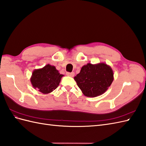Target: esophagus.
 Instances as JSON below:
<instances>
[{"label":"esophagus","mask_w":146,"mask_h":146,"mask_svg":"<svg viewBox=\"0 0 146 146\" xmlns=\"http://www.w3.org/2000/svg\"><path fill=\"white\" fill-rule=\"evenodd\" d=\"M66 75L68 76H71V77H73L74 75V72H72V73H70V72H67L66 73Z\"/></svg>","instance_id":"1"}]
</instances>
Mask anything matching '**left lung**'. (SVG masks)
Segmentation results:
<instances>
[{
  "mask_svg": "<svg viewBox=\"0 0 146 146\" xmlns=\"http://www.w3.org/2000/svg\"><path fill=\"white\" fill-rule=\"evenodd\" d=\"M77 85L87 97L94 98L106 92L114 80L111 67L104 63H87L74 77Z\"/></svg>",
  "mask_w": 146,
  "mask_h": 146,
  "instance_id": "left-lung-1",
  "label": "left lung"
}]
</instances>
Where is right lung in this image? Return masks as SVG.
<instances>
[{
    "label": "right lung",
    "mask_w": 146,
    "mask_h": 146,
    "mask_svg": "<svg viewBox=\"0 0 146 146\" xmlns=\"http://www.w3.org/2000/svg\"><path fill=\"white\" fill-rule=\"evenodd\" d=\"M63 76L59 73L55 66L48 64L42 68L33 70L30 81L35 89L37 88L43 94H48L59 86Z\"/></svg>",
    "instance_id": "add662e5"
}]
</instances>
